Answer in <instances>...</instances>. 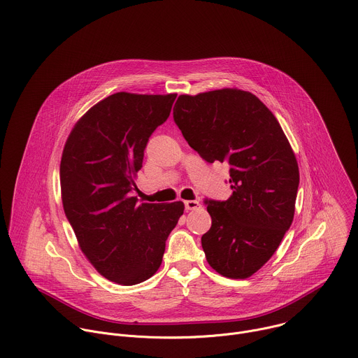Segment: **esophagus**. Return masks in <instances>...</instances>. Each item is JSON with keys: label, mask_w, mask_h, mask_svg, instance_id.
Wrapping results in <instances>:
<instances>
[{"label": "esophagus", "mask_w": 358, "mask_h": 358, "mask_svg": "<svg viewBox=\"0 0 358 358\" xmlns=\"http://www.w3.org/2000/svg\"><path fill=\"white\" fill-rule=\"evenodd\" d=\"M184 205H185L187 210H195V209H198L201 206V203L198 201H185Z\"/></svg>", "instance_id": "1"}]
</instances>
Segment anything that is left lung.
<instances>
[{
  "label": "left lung",
  "mask_w": 358,
  "mask_h": 358,
  "mask_svg": "<svg viewBox=\"0 0 358 358\" xmlns=\"http://www.w3.org/2000/svg\"><path fill=\"white\" fill-rule=\"evenodd\" d=\"M173 118L205 162L230 167L231 196L203 201L212 217L201 240L206 259L226 278H250L292 226L300 182L293 149L272 111L250 92L181 94Z\"/></svg>",
  "instance_id": "1"
}]
</instances>
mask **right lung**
Listing matches in <instances>:
<instances>
[{"label": "right lung", "mask_w": 358, "mask_h": 358, "mask_svg": "<svg viewBox=\"0 0 358 358\" xmlns=\"http://www.w3.org/2000/svg\"><path fill=\"white\" fill-rule=\"evenodd\" d=\"M177 94L114 93L93 106L66 139L59 181L65 216L100 275L132 286L159 269L181 201L138 203L132 196L145 148Z\"/></svg>", "instance_id": "right-lung-1"}]
</instances>
